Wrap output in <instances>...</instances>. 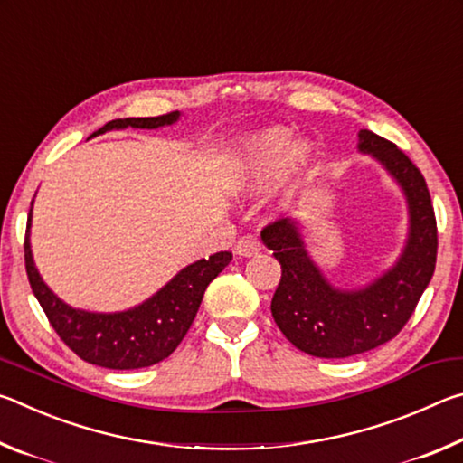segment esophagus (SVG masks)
<instances>
[{
	"instance_id": "34e87169",
	"label": "esophagus",
	"mask_w": 463,
	"mask_h": 463,
	"mask_svg": "<svg viewBox=\"0 0 463 463\" xmlns=\"http://www.w3.org/2000/svg\"><path fill=\"white\" fill-rule=\"evenodd\" d=\"M261 250V241L255 237V234H245V237H241L237 241V245H234V253L239 257H253Z\"/></svg>"
}]
</instances>
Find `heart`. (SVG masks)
Wrapping results in <instances>:
<instances>
[{"label": "heart", "mask_w": 463, "mask_h": 463, "mask_svg": "<svg viewBox=\"0 0 463 463\" xmlns=\"http://www.w3.org/2000/svg\"><path fill=\"white\" fill-rule=\"evenodd\" d=\"M317 153L310 143H294L292 132L281 127L247 137L234 153L229 175L231 190L241 195H260L271 190L281 176L278 208L286 210L310 185Z\"/></svg>", "instance_id": "obj_1"}]
</instances>
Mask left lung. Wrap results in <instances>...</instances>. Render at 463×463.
Segmentation results:
<instances>
[{
  "label": "left lung",
  "mask_w": 463,
  "mask_h": 463,
  "mask_svg": "<svg viewBox=\"0 0 463 463\" xmlns=\"http://www.w3.org/2000/svg\"><path fill=\"white\" fill-rule=\"evenodd\" d=\"M357 138V151L386 169L409 210V232L392 268L365 286L339 288L312 260L300 218H281L261 232L281 265L273 320L294 347L325 359L351 357L394 339L417 308L437 261V222L425 177L390 140L372 130H359Z\"/></svg>",
  "instance_id": "left-lung-1"
}]
</instances>
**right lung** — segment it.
I'll list each match as a JSON object with an SVG mask.
<instances>
[{
    "instance_id": "add662e5",
    "label": "right lung",
    "mask_w": 463,
    "mask_h": 463,
    "mask_svg": "<svg viewBox=\"0 0 463 463\" xmlns=\"http://www.w3.org/2000/svg\"><path fill=\"white\" fill-rule=\"evenodd\" d=\"M179 116H182L179 112H171L156 118L112 120L93 132L90 138L109 130H155L171 127L179 120ZM30 226H33V208L28 216L24 257L28 281L36 300L41 302L44 315L49 317L52 328L69 349H73L83 362L108 370H138L159 364L174 354L194 323L208 284L232 260L231 250H221L210 255L208 260L185 265L165 286L137 307L120 312H91L69 307L44 284L30 247Z\"/></svg>"
}]
</instances>
